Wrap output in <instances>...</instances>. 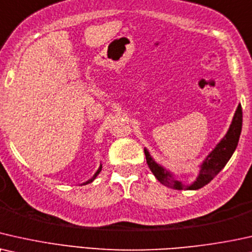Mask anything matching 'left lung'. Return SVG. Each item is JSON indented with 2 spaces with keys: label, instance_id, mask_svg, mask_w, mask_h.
<instances>
[{
  "label": "left lung",
  "instance_id": "1",
  "mask_svg": "<svg viewBox=\"0 0 252 252\" xmlns=\"http://www.w3.org/2000/svg\"><path fill=\"white\" fill-rule=\"evenodd\" d=\"M242 131V107L239 105L233 121H231L229 129L216 147L205 157L203 162L200 163L198 176L189 186H184L181 181L176 180L172 172L166 169L165 167L159 165L156 160L151 157L147 149H144L146 157V162L149 165L151 172L156 176V179L162 183L163 186L177 190H198L207 183H210L216 177L221 169L226 166V163L235 152L237 144H239L240 135Z\"/></svg>",
  "mask_w": 252,
  "mask_h": 252
}]
</instances>
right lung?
<instances>
[{
    "mask_svg": "<svg viewBox=\"0 0 252 252\" xmlns=\"http://www.w3.org/2000/svg\"><path fill=\"white\" fill-rule=\"evenodd\" d=\"M101 169H102V165H100V167H99V168H98V170H96V172H95V174H94V175H93V176L91 177V179H90L89 181H86V182H84V183H83V184H84V186H85V184H89V183H91V182H93V181H94V180H95V177L99 175V173H100V172H101Z\"/></svg>",
    "mask_w": 252,
    "mask_h": 252,
    "instance_id": "obj_1",
    "label": "right lung"
}]
</instances>
